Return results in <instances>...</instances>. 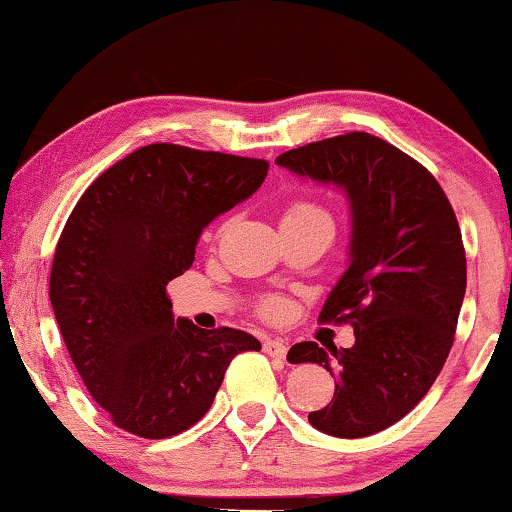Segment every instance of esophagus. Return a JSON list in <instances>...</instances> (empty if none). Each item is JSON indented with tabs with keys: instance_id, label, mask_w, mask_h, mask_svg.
Returning a JSON list of instances; mask_svg holds the SVG:
<instances>
[{
	"instance_id": "34e87169",
	"label": "esophagus",
	"mask_w": 512,
	"mask_h": 512,
	"mask_svg": "<svg viewBox=\"0 0 512 512\" xmlns=\"http://www.w3.org/2000/svg\"><path fill=\"white\" fill-rule=\"evenodd\" d=\"M263 349H265V354H270L272 359H284L286 356V342L284 340H279V338H272V340H265L263 342Z\"/></svg>"
}]
</instances>
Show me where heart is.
Wrapping results in <instances>:
<instances>
[{"instance_id":"1","label":"heart","mask_w":512,"mask_h":512,"mask_svg":"<svg viewBox=\"0 0 512 512\" xmlns=\"http://www.w3.org/2000/svg\"><path fill=\"white\" fill-rule=\"evenodd\" d=\"M282 223H296V226H317V223H321V226H333V219L324 207L317 205V202L293 200L291 205L284 209ZM265 314H277V305H265Z\"/></svg>"}]
</instances>
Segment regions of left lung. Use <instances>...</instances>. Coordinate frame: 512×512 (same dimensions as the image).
<instances>
[{"label": "left lung", "instance_id": "left-lung-1", "mask_svg": "<svg viewBox=\"0 0 512 512\" xmlns=\"http://www.w3.org/2000/svg\"><path fill=\"white\" fill-rule=\"evenodd\" d=\"M284 170L347 195V270L321 321H345L354 345L298 342L291 363L335 375L333 401L307 419L335 438H363L403 419L450 354L466 293V254L454 209L433 174L368 132H349L277 156Z\"/></svg>", "mask_w": 512, "mask_h": 512}]
</instances>
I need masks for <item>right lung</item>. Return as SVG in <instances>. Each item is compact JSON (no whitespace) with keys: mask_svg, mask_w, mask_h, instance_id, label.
<instances>
[{"mask_svg":"<svg viewBox=\"0 0 512 512\" xmlns=\"http://www.w3.org/2000/svg\"><path fill=\"white\" fill-rule=\"evenodd\" d=\"M258 158L149 144L97 177L55 249L51 305L90 396L139 438H170L205 417L240 352L237 328L174 319L165 286L195 261L209 223L261 188Z\"/></svg>","mask_w":512,"mask_h":512,"instance_id":"add662e5","label":"right lung"}]
</instances>
